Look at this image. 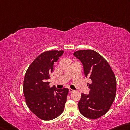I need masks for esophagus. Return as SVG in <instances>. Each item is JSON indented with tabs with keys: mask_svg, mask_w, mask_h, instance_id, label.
Returning <instances> with one entry per match:
<instances>
[{
	"mask_svg": "<svg viewBox=\"0 0 130 130\" xmlns=\"http://www.w3.org/2000/svg\"><path fill=\"white\" fill-rule=\"evenodd\" d=\"M74 91V90L71 89V88H69V92L71 93V92H73Z\"/></svg>",
	"mask_w": 130,
	"mask_h": 130,
	"instance_id": "34e87169",
	"label": "esophagus"
}]
</instances>
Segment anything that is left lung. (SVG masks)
<instances>
[{
    "mask_svg": "<svg viewBox=\"0 0 130 130\" xmlns=\"http://www.w3.org/2000/svg\"><path fill=\"white\" fill-rule=\"evenodd\" d=\"M73 55L83 64L85 77L92 81L88 83L89 94H81L78 104L79 111L86 118L96 119L108 112L114 101L115 76L106 59L94 50H79Z\"/></svg>",
    "mask_w": 130,
    "mask_h": 130,
    "instance_id": "1",
    "label": "left lung"
}]
</instances>
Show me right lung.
<instances>
[{"label":"right lung","mask_w":130,"mask_h":130,"mask_svg":"<svg viewBox=\"0 0 130 130\" xmlns=\"http://www.w3.org/2000/svg\"><path fill=\"white\" fill-rule=\"evenodd\" d=\"M64 51L43 52L33 61L26 72L23 92L27 106L36 117L50 120L63 112L69 89L50 87L47 80L53 72L54 64Z\"/></svg>","instance_id":"add662e5"}]
</instances>
